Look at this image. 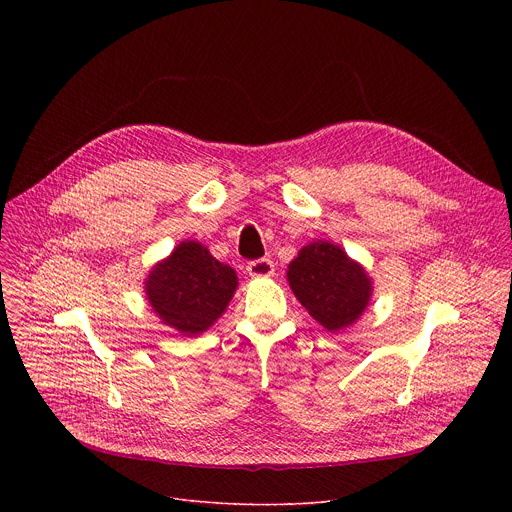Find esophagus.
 <instances>
[{
    "label": "esophagus",
    "mask_w": 512,
    "mask_h": 512,
    "mask_svg": "<svg viewBox=\"0 0 512 512\" xmlns=\"http://www.w3.org/2000/svg\"><path fill=\"white\" fill-rule=\"evenodd\" d=\"M247 273L251 277H271L275 273V265L271 259H255L247 265Z\"/></svg>",
    "instance_id": "1"
}]
</instances>
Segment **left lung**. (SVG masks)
I'll return each instance as SVG.
<instances>
[{
  "label": "left lung",
  "mask_w": 512,
  "mask_h": 512,
  "mask_svg": "<svg viewBox=\"0 0 512 512\" xmlns=\"http://www.w3.org/2000/svg\"><path fill=\"white\" fill-rule=\"evenodd\" d=\"M287 281L308 314L330 332L354 324L373 294L367 271L330 241L306 245L289 263Z\"/></svg>",
  "instance_id": "obj_1"
}]
</instances>
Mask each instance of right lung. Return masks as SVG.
Here are the masks:
<instances>
[{
  "label": "right lung",
  "instance_id": "right-lung-1",
  "mask_svg": "<svg viewBox=\"0 0 512 512\" xmlns=\"http://www.w3.org/2000/svg\"><path fill=\"white\" fill-rule=\"evenodd\" d=\"M239 277L198 241H182L145 279V296L160 320L184 336L208 330L227 310Z\"/></svg>",
  "mask_w": 512,
  "mask_h": 512
}]
</instances>
